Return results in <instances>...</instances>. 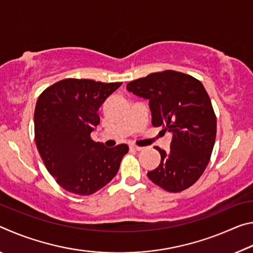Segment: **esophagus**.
<instances>
[{
	"mask_svg": "<svg viewBox=\"0 0 253 253\" xmlns=\"http://www.w3.org/2000/svg\"><path fill=\"white\" fill-rule=\"evenodd\" d=\"M130 148H132V149H135V151H143L144 149V147H140V146H137V145H130Z\"/></svg>",
	"mask_w": 253,
	"mask_h": 253,
	"instance_id": "esophagus-1",
	"label": "esophagus"
}]
</instances>
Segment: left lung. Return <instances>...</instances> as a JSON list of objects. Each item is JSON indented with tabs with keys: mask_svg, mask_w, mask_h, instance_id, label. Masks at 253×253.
<instances>
[{
	"mask_svg": "<svg viewBox=\"0 0 253 253\" xmlns=\"http://www.w3.org/2000/svg\"><path fill=\"white\" fill-rule=\"evenodd\" d=\"M127 90L149 100L152 124L173 132L170 151L156 147L161 164L147 176L168 192H182L207 169L216 136V116L200 80L174 70L130 81Z\"/></svg>",
	"mask_w": 253,
	"mask_h": 253,
	"instance_id": "8db88e82",
	"label": "left lung"
}]
</instances>
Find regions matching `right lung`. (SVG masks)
I'll return each mask as SVG.
<instances>
[{"instance_id": "right-lung-1", "label": "right lung", "mask_w": 253, "mask_h": 253, "mask_svg": "<svg viewBox=\"0 0 253 253\" xmlns=\"http://www.w3.org/2000/svg\"><path fill=\"white\" fill-rule=\"evenodd\" d=\"M122 83L68 78L45 89L34 109V138L48 172L70 193L90 195L117 174L126 144L107 148L91 139L98 109Z\"/></svg>"}]
</instances>
